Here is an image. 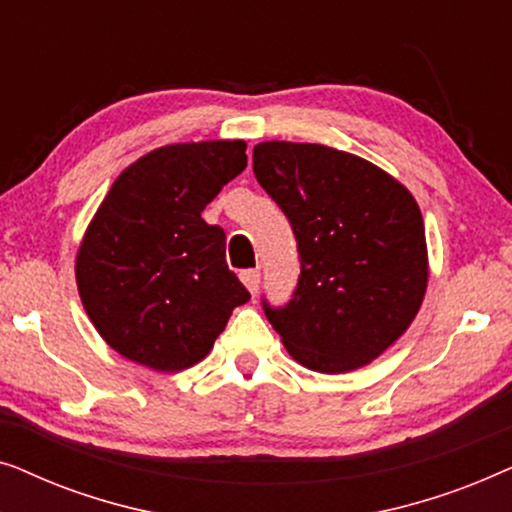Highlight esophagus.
<instances>
[{"instance_id": "1", "label": "esophagus", "mask_w": 512, "mask_h": 512, "mask_svg": "<svg viewBox=\"0 0 512 512\" xmlns=\"http://www.w3.org/2000/svg\"><path fill=\"white\" fill-rule=\"evenodd\" d=\"M240 279L244 282V286L251 291V296H256L258 293V284H261V272L258 270H242Z\"/></svg>"}]
</instances>
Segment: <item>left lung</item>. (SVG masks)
<instances>
[{
    "instance_id": "8db88e82",
    "label": "left lung",
    "mask_w": 512,
    "mask_h": 512,
    "mask_svg": "<svg viewBox=\"0 0 512 512\" xmlns=\"http://www.w3.org/2000/svg\"><path fill=\"white\" fill-rule=\"evenodd\" d=\"M254 174L289 219L300 258L291 300H263L265 317L305 368L366 366L424 300L429 258L415 198L377 165L321 144H256Z\"/></svg>"
}]
</instances>
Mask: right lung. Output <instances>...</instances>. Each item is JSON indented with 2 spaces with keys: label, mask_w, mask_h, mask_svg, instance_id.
<instances>
[{
  "label": "right lung",
  "mask_w": 512,
  "mask_h": 512,
  "mask_svg": "<svg viewBox=\"0 0 512 512\" xmlns=\"http://www.w3.org/2000/svg\"><path fill=\"white\" fill-rule=\"evenodd\" d=\"M247 144H170L109 188L76 254V284L97 333L160 373L205 359L251 298L226 263V233L202 209L247 167Z\"/></svg>",
  "instance_id": "right-lung-1"
}]
</instances>
